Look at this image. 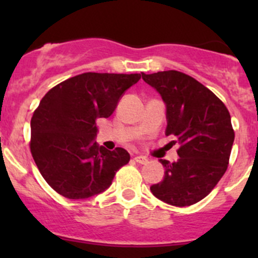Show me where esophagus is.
Returning <instances> with one entry per match:
<instances>
[{"label": "esophagus", "mask_w": 258, "mask_h": 258, "mask_svg": "<svg viewBox=\"0 0 258 258\" xmlns=\"http://www.w3.org/2000/svg\"><path fill=\"white\" fill-rule=\"evenodd\" d=\"M134 160L135 161H136V162L137 163H141V165H145V163L146 162H147V158H146V157H144V156H136V157H135L134 158Z\"/></svg>", "instance_id": "34e87169"}]
</instances>
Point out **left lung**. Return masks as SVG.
<instances>
[{
    "mask_svg": "<svg viewBox=\"0 0 258 258\" xmlns=\"http://www.w3.org/2000/svg\"><path fill=\"white\" fill-rule=\"evenodd\" d=\"M142 79L162 96L166 135L179 145L177 162L160 160L165 177L151 192L172 206H191L205 199L227 170L235 140L230 112L212 91L183 72L144 74Z\"/></svg>",
    "mask_w": 258,
    "mask_h": 258,
    "instance_id": "obj_1",
    "label": "left lung"
}]
</instances>
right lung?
Wrapping results in <instances>:
<instances>
[{"instance_id":"obj_1","label":"right lung","mask_w":258,"mask_h":258,"mask_svg":"<svg viewBox=\"0 0 258 258\" xmlns=\"http://www.w3.org/2000/svg\"><path fill=\"white\" fill-rule=\"evenodd\" d=\"M140 79V74L86 72L43 96L31 118L30 150L57 194L70 200L101 194L128 163L124 148L108 151L95 142L96 119L110 117L124 91Z\"/></svg>"}]
</instances>
